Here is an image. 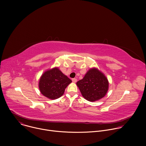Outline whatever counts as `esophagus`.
I'll return each instance as SVG.
<instances>
[{"mask_svg":"<svg viewBox=\"0 0 146 146\" xmlns=\"http://www.w3.org/2000/svg\"><path fill=\"white\" fill-rule=\"evenodd\" d=\"M77 78H72V81H73V82H77Z\"/></svg>","mask_w":146,"mask_h":146,"instance_id":"1","label":"esophagus"}]
</instances>
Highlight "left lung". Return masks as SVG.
I'll return each instance as SVG.
<instances>
[{
	"label": "left lung",
	"instance_id": "8db88e82",
	"mask_svg": "<svg viewBox=\"0 0 146 146\" xmlns=\"http://www.w3.org/2000/svg\"><path fill=\"white\" fill-rule=\"evenodd\" d=\"M76 84L82 96L90 102L103 98L109 88L108 78L95 68L89 70L84 78L77 81Z\"/></svg>",
	"mask_w": 146,
	"mask_h": 146
}]
</instances>
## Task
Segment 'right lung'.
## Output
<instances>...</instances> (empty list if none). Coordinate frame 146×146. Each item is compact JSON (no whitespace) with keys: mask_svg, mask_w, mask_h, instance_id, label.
<instances>
[{"mask_svg":"<svg viewBox=\"0 0 146 146\" xmlns=\"http://www.w3.org/2000/svg\"><path fill=\"white\" fill-rule=\"evenodd\" d=\"M72 80L62 73L58 68H55L45 72L39 81V90L44 96L55 99L64 94L65 88Z\"/></svg>","mask_w":146,"mask_h":146,"instance_id":"right-lung-1","label":"right lung"}]
</instances>
